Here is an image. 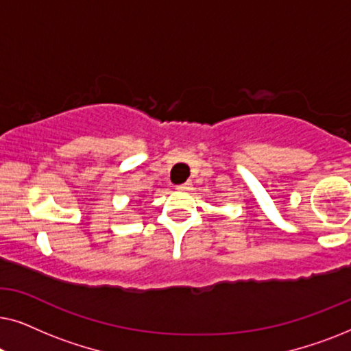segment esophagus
Masks as SVG:
<instances>
[{"label":"esophagus","mask_w":351,"mask_h":351,"mask_svg":"<svg viewBox=\"0 0 351 351\" xmlns=\"http://www.w3.org/2000/svg\"><path fill=\"white\" fill-rule=\"evenodd\" d=\"M191 189V184H182V185H177V190L179 191H186Z\"/></svg>","instance_id":"esophagus-1"}]
</instances>
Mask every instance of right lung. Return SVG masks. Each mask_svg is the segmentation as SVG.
<instances>
[{
    "label": "right lung",
    "instance_id": "1",
    "mask_svg": "<svg viewBox=\"0 0 351 351\" xmlns=\"http://www.w3.org/2000/svg\"><path fill=\"white\" fill-rule=\"evenodd\" d=\"M137 203H141V199H138V201H137Z\"/></svg>",
    "mask_w": 351,
    "mask_h": 351
}]
</instances>
